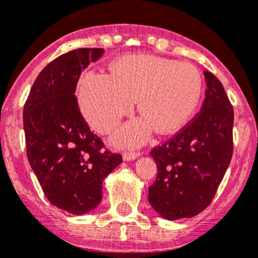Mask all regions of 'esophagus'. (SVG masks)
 Instances as JSON below:
<instances>
[{
    "mask_svg": "<svg viewBox=\"0 0 258 258\" xmlns=\"http://www.w3.org/2000/svg\"><path fill=\"white\" fill-rule=\"evenodd\" d=\"M141 156V152H126V153H124L122 158H124V161H134V159L139 158Z\"/></svg>",
    "mask_w": 258,
    "mask_h": 258,
    "instance_id": "34e87169",
    "label": "esophagus"
}]
</instances>
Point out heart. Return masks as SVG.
Returning a JSON list of instances; mask_svg holds the SVG:
<instances>
[{
    "instance_id": "b5f03b06",
    "label": "heart",
    "mask_w": 258,
    "mask_h": 258,
    "mask_svg": "<svg viewBox=\"0 0 258 258\" xmlns=\"http://www.w3.org/2000/svg\"><path fill=\"white\" fill-rule=\"evenodd\" d=\"M200 94L201 77L194 66L153 55L120 58L111 75L86 72L77 88L83 117L101 134L110 133L139 97L146 115L122 125L114 137L117 146H141L156 125L163 133L180 127L195 111Z\"/></svg>"
}]
</instances>
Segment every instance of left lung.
I'll return each instance as SVG.
<instances>
[{
	"instance_id": "obj_1",
	"label": "left lung",
	"mask_w": 258,
	"mask_h": 258,
	"mask_svg": "<svg viewBox=\"0 0 258 258\" xmlns=\"http://www.w3.org/2000/svg\"><path fill=\"white\" fill-rule=\"evenodd\" d=\"M201 111L171 141L151 152L157 178L148 201L167 220L191 218L212 203L233 154L234 112L222 82L204 71Z\"/></svg>"
}]
</instances>
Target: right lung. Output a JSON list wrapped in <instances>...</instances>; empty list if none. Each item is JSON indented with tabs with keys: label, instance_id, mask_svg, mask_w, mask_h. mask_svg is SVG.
Listing matches in <instances>:
<instances>
[{
	"label": "right lung",
	"instance_id": "right-lung-1",
	"mask_svg": "<svg viewBox=\"0 0 258 258\" xmlns=\"http://www.w3.org/2000/svg\"><path fill=\"white\" fill-rule=\"evenodd\" d=\"M102 54V48H81L54 59L39 73L24 106L29 163L46 199L75 215L96 209L102 182L122 162L104 151L75 96L81 72Z\"/></svg>",
	"mask_w": 258,
	"mask_h": 258
}]
</instances>
